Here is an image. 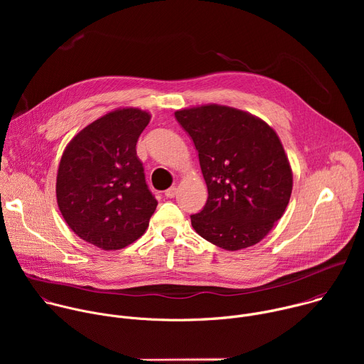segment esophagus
Returning a JSON list of instances; mask_svg holds the SVG:
<instances>
[{"mask_svg":"<svg viewBox=\"0 0 364 364\" xmlns=\"http://www.w3.org/2000/svg\"><path fill=\"white\" fill-rule=\"evenodd\" d=\"M166 196H167L168 198H174V197L177 196V188H176V187H170V188L166 191Z\"/></svg>","mask_w":364,"mask_h":364,"instance_id":"esophagus-1","label":"esophagus"}]
</instances>
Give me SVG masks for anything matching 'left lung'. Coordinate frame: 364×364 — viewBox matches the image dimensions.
<instances>
[{
    "label": "left lung",
    "instance_id": "left-lung-1",
    "mask_svg": "<svg viewBox=\"0 0 364 364\" xmlns=\"http://www.w3.org/2000/svg\"><path fill=\"white\" fill-rule=\"evenodd\" d=\"M191 136L207 184L191 226L205 240L240 250L261 242L285 213L292 170L274 128L249 112L216 105L176 111Z\"/></svg>",
    "mask_w": 364,
    "mask_h": 364
}]
</instances>
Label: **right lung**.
Here are the masks:
<instances>
[{
  "mask_svg": "<svg viewBox=\"0 0 364 364\" xmlns=\"http://www.w3.org/2000/svg\"><path fill=\"white\" fill-rule=\"evenodd\" d=\"M149 119L138 108L115 109L85 127L63 151L59 210L80 239L103 250L141 237L157 209L135 148Z\"/></svg>",
  "mask_w": 364,
  "mask_h": 364,
  "instance_id": "obj_1",
  "label": "right lung"
}]
</instances>
